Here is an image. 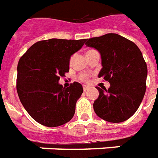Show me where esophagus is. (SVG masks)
<instances>
[{
    "instance_id": "1",
    "label": "esophagus",
    "mask_w": 158,
    "mask_h": 158,
    "mask_svg": "<svg viewBox=\"0 0 158 158\" xmlns=\"http://www.w3.org/2000/svg\"><path fill=\"white\" fill-rule=\"evenodd\" d=\"M88 88H89V87H88V86H87V85H83V90H84V91H87V90H88Z\"/></svg>"
}]
</instances>
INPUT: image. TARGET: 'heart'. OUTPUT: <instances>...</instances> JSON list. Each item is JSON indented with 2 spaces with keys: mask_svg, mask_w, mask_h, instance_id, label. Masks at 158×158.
I'll list each match as a JSON object with an SVG mask.
<instances>
[{
  "mask_svg": "<svg viewBox=\"0 0 158 158\" xmlns=\"http://www.w3.org/2000/svg\"><path fill=\"white\" fill-rule=\"evenodd\" d=\"M93 51H94V50H89L88 52H93ZM87 52V53H88ZM88 78H89V75L87 73H83L81 74V76H80V79H81V81H87L88 80Z\"/></svg>",
  "mask_w": 158,
  "mask_h": 158,
  "instance_id": "1",
  "label": "heart"
}]
</instances>
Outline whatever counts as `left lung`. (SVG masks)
Instances as JSON below:
<instances>
[{
  "label": "left lung",
  "mask_w": 158,
  "mask_h": 158,
  "mask_svg": "<svg viewBox=\"0 0 158 158\" xmlns=\"http://www.w3.org/2000/svg\"><path fill=\"white\" fill-rule=\"evenodd\" d=\"M86 45L100 52L103 68L99 77L110 84L108 89L97 87L95 113L110 123L127 120L138 110L146 90L147 66L141 51L133 41L114 33L87 39Z\"/></svg>",
  "instance_id": "left-lung-1"
}]
</instances>
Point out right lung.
Returning a JSON list of instances; mask_svg holds the SVG:
<instances>
[{
    "mask_svg": "<svg viewBox=\"0 0 158 158\" xmlns=\"http://www.w3.org/2000/svg\"><path fill=\"white\" fill-rule=\"evenodd\" d=\"M86 41L53 38L37 41L19 59L18 95L30 116L41 125L58 127L73 117L82 86L74 81L64 88L59 80L70 70V56Z\"/></svg>",
    "mask_w": 158,
    "mask_h": 158,
    "instance_id": "obj_1",
    "label": "right lung"
}]
</instances>
